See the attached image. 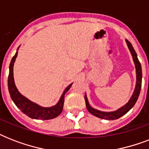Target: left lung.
Listing matches in <instances>:
<instances>
[{
    "mask_svg": "<svg viewBox=\"0 0 149 149\" xmlns=\"http://www.w3.org/2000/svg\"><path fill=\"white\" fill-rule=\"evenodd\" d=\"M126 43H127V47L129 49L131 54H132V58H133V61H134V65H135V70H136V85H135V88L133 92V94L132 95L131 98L129 99L128 102H127L126 104L118 109L117 111H111V112H104V111H99L95 108H93L90 105L88 102V99L87 97L85 94V101H86V108L88 110V111L91 113H92L93 115L96 116L99 118L101 119H105V120H116L118 119L120 117H122L123 115H125V113H127L131 109L134 107V105L136 103L137 100L139 98V94H140V91H141V79H142V72H141V63L139 62L138 56H137V53L134 51V48L132 46L130 42L126 39Z\"/></svg>",
    "mask_w": 149,
    "mask_h": 149,
    "instance_id": "left-lung-1",
    "label": "left lung"
}]
</instances>
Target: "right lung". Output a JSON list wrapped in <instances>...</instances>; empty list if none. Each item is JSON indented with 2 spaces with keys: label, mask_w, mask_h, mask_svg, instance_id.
Segmentation results:
<instances>
[{
  "label": "right lung",
  "mask_w": 149,
  "mask_h": 149,
  "mask_svg": "<svg viewBox=\"0 0 149 149\" xmlns=\"http://www.w3.org/2000/svg\"><path fill=\"white\" fill-rule=\"evenodd\" d=\"M20 47V46H19ZM10 61V65H9V76H8V91L10 93V97L15 104V105L21 110L24 113H25L29 118L33 119H40V120H49L56 117H58L63 111V104H64V96L72 86V84H70L64 90L63 94L60 97V99L58 100V103L50 107H44L38 104L31 101L30 100L26 98L25 97L20 93L18 90L17 89L15 84L14 79V72H13V67L15 64V59L17 58V51Z\"/></svg>",
  "instance_id": "right-lung-1"
}]
</instances>
